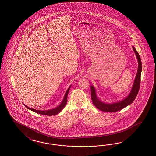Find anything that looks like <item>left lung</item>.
Segmentation results:
<instances>
[{
    "label": "left lung",
    "instance_id": "1",
    "mask_svg": "<svg viewBox=\"0 0 156 156\" xmlns=\"http://www.w3.org/2000/svg\"><path fill=\"white\" fill-rule=\"evenodd\" d=\"M133 51L136 55L137 61H138V68L136 75L134 80L133 87L131 90L129 95L126 98L121 101L113 103H104L99 99L96 95V91L95 87L94 86H91V92L92 101L98 109L106 112H115L121 110L127 106L129 105L133 102L136 98L137 93L139 90L140 84L141 73L142 70V64L141 61L140 57L137 52L135 48L133 46Z\"/></svg>",
    "mask_w": 156,
    "mask_h": 156
}]
</instances>
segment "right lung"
<instances>
[{"mask_svg":"<svg viewBox=\"0 0 156 156\" xmlns=\"http://www.w3.org/2000/svg\"><path fill=\"white\" fill-rule=\"evenodd\" d=\"M71 86L70 85L69 86V87L68 88V89L67 90V91L65 92V94L64 95V99L62 100V101H61V103L59 105H58L57 107L52 109H50V110H36L34 109H33V108H30L29 107L27 106L25 104H23V105L25 106V107H27V109H30V110H32L33 112H34L35 113H38V114H42V115H56V114H58L60 112H61L62 109H63V108H64V106H65V105L67 103V97H68V95L69 91V90L71 87Z\"/></svg>","mask_w":156,"mask_h":156,"instance_id":"obj_1","label":"right lung"}]
</instances>
